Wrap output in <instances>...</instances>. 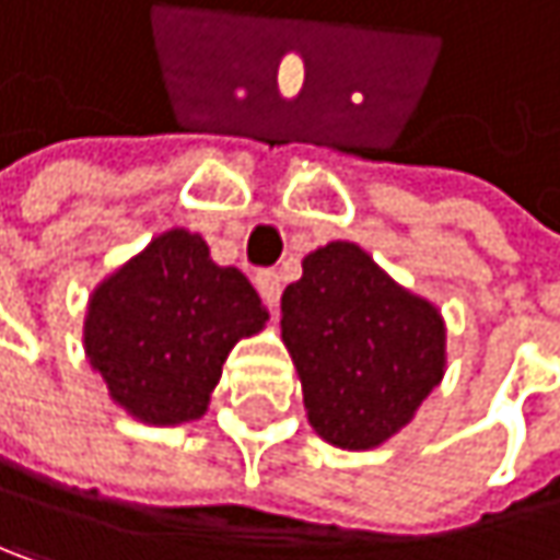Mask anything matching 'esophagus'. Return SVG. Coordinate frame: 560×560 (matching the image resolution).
Masks as SVG:
<instances>
[{"instance_id": "34e87169", "label": "esophagus", "mask_w": 560, "mask_h": 560, "mask_svg": "<svg viewBox=\"0 0 560 560\" xmlns=\"http://www.w3.org/2000/svg\"><path fill=\"white\" fill-rule=\"evenodd\" d=\"M256 291H259V298L276 311L279 307V298H281V279L279 272H272V269H266V272H259L256 276Z\"/></svg>"}]
</instances>
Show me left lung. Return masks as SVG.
I'll return each mask as SVG.
<instances>
[{"label": "left lung", "mask_w": 560, "mask_h": 560, "mask_svg": "<svg viewBox=\"0 0 560 560\" xmlns=\"http://www.w3.org/2000/svg\"><path fill=\"white\" fill-rule=\"evenodd\" d=\"M301 269L281 294V342L307 423L336 448H378L445 375L442 311L349 240L311 249Z\"/></svg>", "instance_id": "left-lung-1"}]
</instances>
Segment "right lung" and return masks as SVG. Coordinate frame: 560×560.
<instances>
[{"label": "right lung", "instance_id": "right-lung-1", "mask_svg": "<svg viewBox=\"0 0 560 560\" xmlns=\"http://www.w3.org/2000/svg\"><path fill=\"white\" fill-rule=\"evenodd\" d=\"M266 320L240 269L218 266L201 233L170 228L95 284L82 349L128 417L178 427L208 413L230 349Z\"/></svg>", "mask_w": 560, "mask_h": 560}]
</instances>
